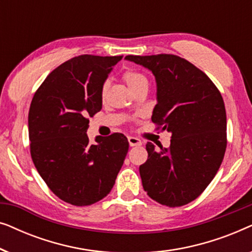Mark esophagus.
I'll list each match as a JSON object with an SVG mask.
<instances>
[{
    "label": "esophagus",
    "instance_id": "esophagus-1",
    "mask_svg": "<svg viewBox=\"0 0 252 252\" xmlns=\"http://www.w3.org/2000/svg\"><path fill=\"white\" fill-rule=\"evenodd\" d=\"M128 143L130 147H139L142 144V142H141L139 139H136V137H133V136L128 137Z\"/></svg>",
    "mask_w": 252,
    "mask_h": 252
}]
</instances>
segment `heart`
Listing matches in <instances>:
<instances>
[{"mask_svg":"<svg viewBox=\"0 0 252 252\" xmlns=\"http://www.w3.org/2000/svg\"><path fill=\"white\" fill-rule=\"evenodd\" d=\"M123 79L132 92L135 91V89H137L139 87H142L144 85H148V78L146 75L135 70H127L126 72H124ZM106 91H108V84L105 82V84L103 85L102 91H101L102 98L105 97Z\"/></svg>","mask_w":252,"mask_h":252,"instance_id":"b5f03b06","label":"heart"}]
</instances>
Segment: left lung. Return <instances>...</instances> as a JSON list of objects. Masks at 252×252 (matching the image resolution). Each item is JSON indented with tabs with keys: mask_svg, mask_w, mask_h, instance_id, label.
Masks as SVG:
<instances>
[{
	"mask_svg": "<svg viewBox=\"0 0 252 252\" xmlns=\"http://www.w3.org/2000/svg\"><path fill=\"white\" fill-rule=\"evenodd\" d=\"M125 60L153 72L157 104L151 120L172 134L170 148L147 143L148 159L140 166L143 189L170 208L188 204L204 191L223 159L222 96L204 72L175 55H128Z\"/></svg>",
	"mask_w": 252,
	"mask_h": 252,
	"instance_id": "1",
	"label": "left lung"
}]
</instances>
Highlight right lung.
Segmentation results:
<instances>
[{"instance_id":"obj_1","label":"right lung","mask_w":252,"mask_h":252,"mask_svg":"<svg viewBox=\"0 0 252 252\" xmlns=\"http://www.w3.org/2000/svg\"><path fill=\"white\" fill-rule=\"evenodd\" d=\"M123 56L81 55L51 72L29 112L31 156L50 190L72 205H91L111 191L128 151L122 133L89 143V117L101 111V91Z\"/></svg>"}]
</instances>
